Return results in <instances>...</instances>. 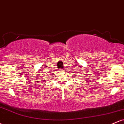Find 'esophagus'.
<instances>
[{
    "instance_id": "obj_1",
    "label": "esophagus",
    "mask_w": 124,
    "mask_h": 124,
    "mask_svg": "<svg viewBox=\"0 0 124 124\" xmlns=\"http://www.w3.org/2000/svg\"><path fill=\"white\" fill-rule=\"evenodd\" d=\"M64 72H65V70H64V69H62V70H61V72H62V73H63Z\"/></svg>"
}]
</instances>
